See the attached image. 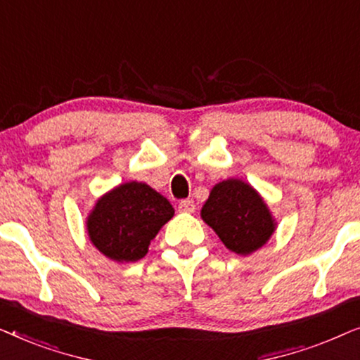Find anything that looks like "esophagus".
I'll list each match as a JSON object with an SVG mask.
<instances>
[{"label": "esophagus", "mask_w": 360, "mask_h": 360, "mask_svg": "<svg viewBox=\"0 0 360 360\" xmlns=\"http://www.w3.org/2000/svg\"><path fill=\"white\" fill-rule=\"evenodd\" d=\"M196 206L193 200H181L179 203V211L181 213H195Z\"/></svg>", "instance_id": "obj_1"}]
</instances>
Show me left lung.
Returning a JSON list of instances; mask_svg holds the SVG:
<instances>
[{
    "label": "left lung",
    "mask_w": 360,
    "mask_h": 360,
    "mask_svg": "<svg viewBox=\"0 0 360 360\" xmlns=\"http://www.w3.org/2000/svg\"><path fill=\"white\" fill-rule=\"evenodd\" d=\"M201 219L238 255L255 252L277 229L265 200L254 186L239 179L223 180L211 188L201 208Z\"/></svg>",
    "instance_id": "8db88e82"
}]
</instances>
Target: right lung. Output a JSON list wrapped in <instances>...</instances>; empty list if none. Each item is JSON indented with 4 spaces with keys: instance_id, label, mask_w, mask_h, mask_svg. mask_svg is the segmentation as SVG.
<instances>
[{
    "instance_id": "right-lung-1",
    "label": "right lung",
    "mask_w": 360,
    "mask_h": 360,
    "mask_svg": "<svg viewBox=\"0 0 360 360\" xmlns=\"http://www.w3.org/2000/svg\"><path fill=\"white\" fill-rule=\"evenodd\" d=\"M170 201L142 181H126L96 200L86 218L91 244L117 264L136 262L174 218Z\"/></svg>"
}]
</instances>
